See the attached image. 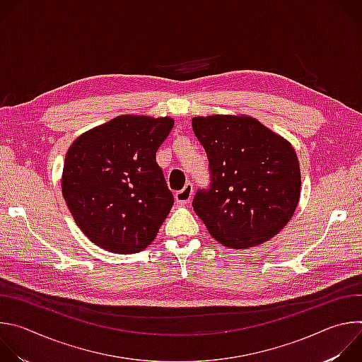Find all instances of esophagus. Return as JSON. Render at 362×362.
<instances>
[{"mask_svg":"<svg viewBox=\"0 0 362 362\" xmlns=\"http://www.w3.org/2000/svg\"><path fill=\"white\" fill-rule=\"evenodd\" d=\"M192 193H193L192 183H186V186L176 193V202L179 204H187L192 199Z\"/></svg>","mask_w":362,"mask_h":362,"instance_id":"esophagus-1","label":"esophagus"}]
</instances>
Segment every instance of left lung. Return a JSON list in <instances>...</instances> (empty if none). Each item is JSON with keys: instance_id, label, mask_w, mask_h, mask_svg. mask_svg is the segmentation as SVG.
Returning <instances> with one entry per match:
<instances>
[{"instance_id": "1", "label": "left lung", "mask_w": 362, "mask_h": 362, "mask_svg": "<svg viewBox=\"0 0 362 362\" xmlns=\"http://www.w3.org/2000/svg\"><path fill=\"white\" fill-rule=\"evenodd\" d=\"M209 159L212 185L193 209L226 247L247 249L274 238L291 221L300 196V169L292 144L250 116L192 119Z\"/></svg>"}]
</instances>
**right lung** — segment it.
<instances>
[{
    "label": "right lung",
    "mask_w": 362,
    "mask_h": 362,
    "mask_svg": "<svg viewBox=\"0 0 362 362\" xmlns=\"http://www.w3.org/2000/svg\"><path fill=\"white\" fill-rule=\"evenodd\" d=\"M172 117L124 115L78 136L66 154L62 190L74 222L97 246L137 253L173 206L156 151Z\"/></svg>",
    "instance_id": "right-lung-1"
}]
</instances>
